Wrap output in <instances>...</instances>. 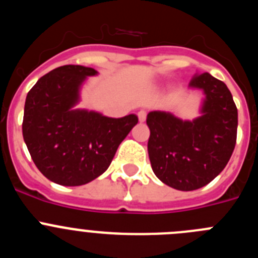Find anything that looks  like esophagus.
<instances>
[{
  "label": "esophagus",
  "mask_w": 258,
  "mask_h": 258,
  "mask_svg": "<svg viewBox=\"0 0 258 258\" xmlns=\"http://www.w3.org/2000/svg\"><path fill=\"white\" fill-rule=\"evenodd\" d=\"M138 120H140V122H143L146 120V116H147V112H146L145 109H141V111H138Z\"/></svg>",
  "instance_id": "1"
}]
</instances>
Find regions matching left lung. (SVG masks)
<instances>
[{
    "label": "left lung",
    "mask_w": 258,
    "mask_h": 258,
    "mask_svg": "<svg viewBox=\"0 0 258 258\" xmlns=\"http://www.w3.org/2000/svg\"><path fill=\"white\" fill-rule=\"evenodd\" d=\"M206 98L192 121L173 113L152 111L149 156L155 175L175 190L192 191L213 181L229 163L236 143L238 109L225 83L208 72L188 84Z\"/></svg>",
    "instance_id": "obj_1"
}]
</instances>
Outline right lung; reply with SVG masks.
Listing matches in <instances>:
<instances>
[{
    "mask_svg": "<svg viewBox=\"0 0 258 258\" xmlns=\"http://www.w3.org/2000/svg\"><path fill=\"white\" fill-rule=\"evenodd\" d=\"M97 74L84 66H61L27 94L23 138L38 170L58 184L81 186L103 174L138 122L133 113L113 118L75 108L86 77Z\"/></svg>",
    "mask_w": 258,
    "mask_h": 258,
    "instance_id": "add662e5",
    "label": "right lung"
}]
</instances>
